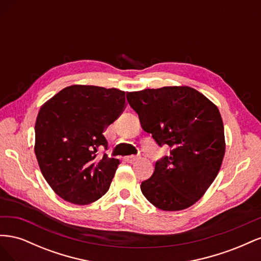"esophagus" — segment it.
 Here are the masks:
<instances>
[{
    "instance_id": "1",
    "label": "esophagus",
    "mask_w": 261,
    "mask_h": 261,
    "mask_svg": "<svg viewBox=\"0 0 261 261\" xmlns=\"http://www.w3.org/2000/svg\"><path fill=\"white\" fill-rule=\"evenodd\" d=\"M140 159V155H127L125 156V160L127 162H134V161H137Z\"/></svg>"
}]
</instances>
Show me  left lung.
Segmentation results:
<instances>
[{"label":"left lung","instance_id":"left-lung-1","mask_svg":"<svg viewBox=\"0 0 261 261\" xmlns=\"http://www.w3.org/2000/svg\"><path fill=\"white\" fill-rule=\"evenodd\" d=\"M127 97L143 129L160 147L171 148L155 162L151 177L141 183V192L161 210L193 206L215 180L224 156V126L218 108L186 86L145 89Z\"/></svg>","mask_w":261,"mask_h":261}]
</instances>
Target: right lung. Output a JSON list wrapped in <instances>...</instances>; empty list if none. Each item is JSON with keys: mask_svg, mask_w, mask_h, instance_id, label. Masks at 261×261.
<instances>
[{"mask_svg": "<svg viewBox=\"0 0 261 261\" xmlns=\"http://www.w3.org/2000/svg\"><path fill=\"white\" fill-rule=\"evenodd\" d=\"M128 94L116 88L66 87L40 109L35 125V153L45 180L61 198L88 204L110 188L118 159L108 149L107 126L120 116Z\"/></svg>", "mask_w": 261, "mask_h": 261, "instance_id": "right-lung-1", "label": "right lung"}]
</instances>
